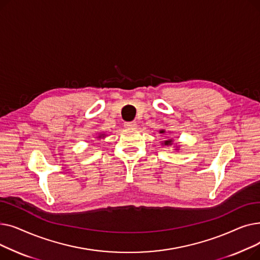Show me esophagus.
Here are the masks:
<instances>
[{"instance_id":"34e87169","label":"esophagus","mask_w":260,"mask_h":260,"mask_svg":"<svg viewBox=\"0 0 260 260\" xmlns=\"http://www.w3.org/2000/svg\"><path fill=\"white\" fill-rule=\"evenodd\" d=\"M124 126H125L126 128H135L136 126H137V123H136V121L125 122V123H124Z\"/></svg>"}]
</instances>
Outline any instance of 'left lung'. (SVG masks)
<instances>
[{
	"mask_svg": "<svg viewBox=\"0 0 260 260\" xmlns=\"http://www.w3.org/2000/svg\"><path fill=\"white\" fill-rule=\"evenodd\" d=\"M159 133H160V134H166V131H165V129H160V131H159ZM161 144H162V145H165V146H171L172 144H174V140H173L172 138H169V139H167V140L163 141ZM176 147H178V146L176 145ZM176 149H178V148H176Z\"/></svg>",
	"mask_w": 260,
	"mask_h": 260,
	"instance_id": "obj_1",
	"label": "left lung"
}]
</instances>
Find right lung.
I'll return each instance as SVG.
<instances>
[{
    "label": "right lung",
    "instance_id": "1",
    "mask_svg": "<svg viewBox=\"0 0 260 260\" xmlns=\"http://www.w3.org/2000/svg\"><path fill=\"white\" fill-rule=\"evenodd\" d=\"M101 138H105L104 133H99V134L97 135V139H101Z\"/></svg>",
    "mask_w": 260,
    "mask_h": 260
}]
</instances>
